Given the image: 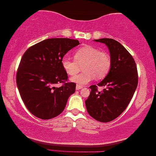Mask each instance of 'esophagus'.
Returning <instances> with one entry per match:
<instances>
[{
    "label": "esophagus",
    "mask_w": 156,
    "mask_h": 156,
    "mask_svg": "<svg viewBox=\"0 0 156 156\" xmlns=\"http://www.w3.org/2000/svg\"><path fill=\"white\" fill-rule=\"evenodd\" d=\"M82 89V86H81V85H79V84L76 85V90H79V89Z\"/></svg>",
    "instance_id": "esophagus-1"
}]
</instances>
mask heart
Wrapping results in <instances>:
<instances>
[{
	"label": "heart",
	"instance_id": "heart-1",
	"mask_svg": "<svg viewBox=\"0 0 156 156\" xmlns=\"http://www.w3.org/2000/svg\"><path fill=\"white\" fill-rule=\"evenodd\" d=\"M74 59L67 57L62 59V66L68 75L73 76L80 70L82 73L70 79L72 82L79 85H85L94 79L102 80L108 74L112 67L110 55L105 51L90 45L79 48L74 53Z\"/></svg>",
	"mask_w": 156,
	"mask_h": 156
}]
</instances>
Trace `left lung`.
Masks as SVG:
<instances>
[{"label": "left lung", "mask_w": 156, "mask_h": 156, "mask_svg": "<svg viewBox=\"0 0 156 156\" xmlns=\"http://www.w3.org/2000/svg\"><path fill=\"white\" fill-rule=\"evenodd\" d=\"M108 47L112 59L110 71L97 85L89 87L85 101L87 112L100 122H109L122 114L129 105L138 85V71L132 55L118 41L111 38L95 40ZM98 86H104L102 91Z\"/></svg>", "instance_id": "8db88e82"}]
</instances>
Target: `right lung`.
I'll return each mask as SVG.
<instances>
[{"label": "right lung", "instance_id": "obj_1", "mask_svg": "<svg viewBox=\"0 0 156 156\" xmlns=\"http://www.w3.org/2000/svg\"><path fill=\"white\" fill-rule=\"evenodd\" d=\"M80 44L69 38H50L30 47L19 64L16 83L21 99L29 112L48 120L60 114L76 84L68 82L62 59ZM61 83L62 86L55 85Z\"/></svg>", "mask_w": 156, "mask_h": 156}]
</instances>
